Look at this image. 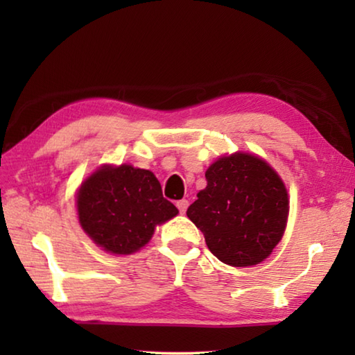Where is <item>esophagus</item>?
I'll return each instance as SVG.
<instances>
[{
    "mask_svg": "<svg viewBox=\"0 0 355 355\" xmlns=\"http://www.w3.org/2000/svg\"><path fill=\"white\" fill-rule=\"evenodd\" d=\"M188 207H189V202L186 200V199H183V200H178V202H177V208H178V211L182 213V214H184V213H186V209H188Z\"/></svg>",
    "mask_w": 355,
    "mask_h": 355,
    "instance_id": "34e87169",
    "label": "esophagus"
}]
</instances>
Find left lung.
Segmentation results:
<instances>
[{
	"label": "left lung",
	"mask_w": 355,
	"mask_h": 355,
	"mask_svg": "<svg viewBox=\"0 0 355 355\" xmlns=\"http://www.w3.org/2000/svg\"><path fill=\"white\" fill-rule=\"evenodd\" d=\"M207 188L188 208L208 249L222 263L254 266L284 236L288 192L266 161L249 153L222 156L205 172Z\"/></svg>",
	"instance_id": "left-lung-1"
}]
</instances>
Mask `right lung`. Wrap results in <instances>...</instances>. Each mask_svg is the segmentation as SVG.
Returning <instances> with one entry per match:
<instances>
[{
  "label": "right lung",
  "instance_id": "right-lung-1",
  "mask_svg": "<svg viewBox=\"0 0 355 355\" xmlns=\"http://www.w3.org/2000/svg\"><path fill=\"white\" fill-rule=\"evenodd\" d=\"M78 219L92 241L110 254L130 255L144 248L155 227L178 214L166 200L153 172L130 164L101 166L76 194Z\"/></svg>",
  "mask_w": 355,
  "mask_h": 355
}]
</instances>
